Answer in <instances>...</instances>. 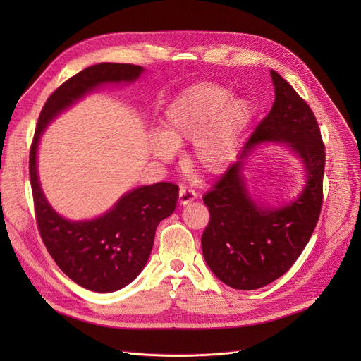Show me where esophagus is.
Masks as SVG:
<instances>
[{
	"label": "esophagus",
	"mask_w": 361,
	"mask_h": 361,
	"mask_svg": "<svg viewBox=\"0 0 361 361\" xmlns=\"http://www.w3.org/2000/svg\"><path fill=\"white\" fill-rule=\"evenodd\" d=\"M196 196H197V195H196L193 190H190V188L181 187V188H180V193H178V202H180V204L185 206V204H188V203H192V202L196 199Z\"/></svg>",
	"instance_id": "1"
}]
</instances>
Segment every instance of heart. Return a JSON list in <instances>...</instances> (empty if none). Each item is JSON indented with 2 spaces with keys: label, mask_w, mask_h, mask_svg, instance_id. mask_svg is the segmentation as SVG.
<instances>
[{
  "label": "heart",
  "mask_w": 361,
  "mask_h": 361,
  "mask_svg": "<svg viewBox=\"0 0 361 361\" xmlns=\"http://www.w3.org/2000/svg\"><path fill=\"white\" fill-rule=\"evenodd\" d=\"M252 118L249 101L231 99L224 86L196 83L166 106L162 130L152 133L149 150L161 161H171L176 147L190 143L187 164L204 177H218L233 165Z\"/></svg>",
  "instance_id": "b5f03b06"
}]
</instances>
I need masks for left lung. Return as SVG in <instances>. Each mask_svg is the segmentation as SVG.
Returning <instances> with one entry per match:
<instances>
[{"instance_id":"1","label":"left lung","mask_w":361,"mask_h":361,"mask_svg":"<svg viewBox=\"0 0 361 361\" xmlns=\"http://www.w3.org/2000/svg\"><path fill=\"white\" fill-rule=\"evenodd\" d=\"M275 101L233 164L203 196L209 224L202 234L207 267L226 286L257 290L286 274L309 243L324 199L325 145L316 117L294 87L271 70ZM262 142H287L303 162L307 184L278 208L255 202L245 185L243 159Z\"/></svg>"}]
</instances>
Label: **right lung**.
<instances>
[{
	"label": "right lung",
	"instance_id": "right-lung-1",
	"mask_svg": "<svg viewBox=\"0 0 361 361\" xmlns=\"http://www.w3.org/2000/svg\"><path fill=\"white\" fill-rule=\"evenodd\" d=\"M143 67L101 63L64 82L47 99L30 147L29 174L37 228L59 268L80 287L112 293L135 279L150 256L158 224L176 211L178 185L157 183L133 188L104 215L70 221L48 203L37 177V146L47 126L86 93L109 83H133Z\"/></svg>",
	"mask_w": 361,
	"mask_h": 361
}]
</instances>
